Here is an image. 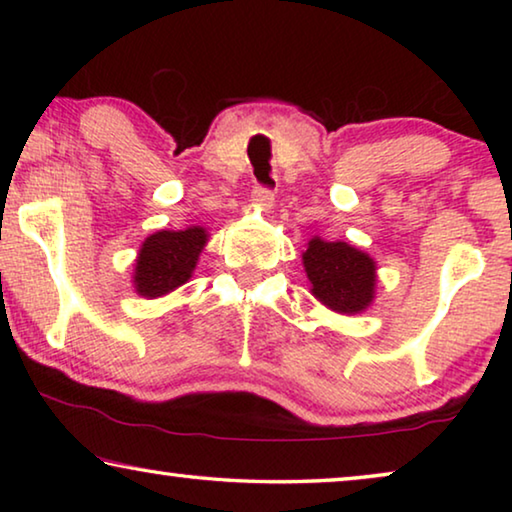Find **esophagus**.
Segmentation results:
<instances>
[{"label":"esophagus","mask_w":512,"mask_h":512,"mask_svg":"<svg viewBox=\"0 0 512 512\" xmlns=\"http://www.w3.org/2000/svg\"><path fill=\"white\" fill-rule=\"evenodd\" d=\"M253 201L262 207V210H271L273 207V189L266 185H255L253 187Z\"/></svg>","instance_id":"1"}]
</instances>
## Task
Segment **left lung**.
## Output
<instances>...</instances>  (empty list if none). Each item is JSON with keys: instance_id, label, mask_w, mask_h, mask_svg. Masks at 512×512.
Returning a JSON list of instances; mask_svg holds the SVG:
<instances>
[{"instance_id": "1", "label": "left lung", "mask_w": 512, "mask_h": 512, "mask_svg": "<svg viewBox=\"0 0 512 512\" xmlns=\"http://www.w3.org/2000/svg\"><path fill=\"white\" fill-rule=\"evenodd\" d=\"M302 262L311 293L339 314H359L375 298V262L343 241L311 239Z\"/></svg>"}]
</instances>
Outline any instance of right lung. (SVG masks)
Instances as JSON below:
<instances>
[{
	"label": "right lung",
	"instance_id": "right-lung-1",
	"mask_svg": "<svg viewBox=\"0 0 512 512\" xmlns=\"http://www.w3.org/2000/svg\"><path fill=\"white\" fill-rule=\"evenodd\" d=\"M207 235L203 228L155 232L142 244L135 264V287L140 296L158 298L185 284L201 255Z\"/></svg>",
	"mask_w": 512,
	"mask_h": 512
}]
</instances>
